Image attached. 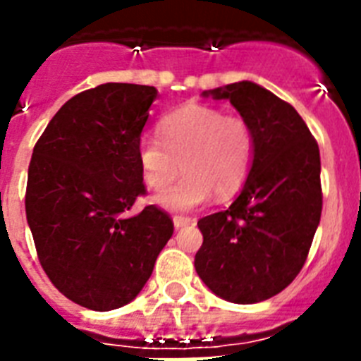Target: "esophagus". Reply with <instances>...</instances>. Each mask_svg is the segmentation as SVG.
Returning a JSON list of instances; mask_svg holds the SVG:
<instances>
[{
    "mask_svg": "<svg viewBox=\"0 0 361 361\" xmlns=\"http://www.w3.org/2000/svg\"><path fill=\"white\" fill-rule=\"evenodd\" d=\"M174 226L176 228H183V226H187V225H191L192 223V219L191 217H183V215H174Z\"/></svg>",
    "mask_w": 361,
    "mask_h": 361,
    "instance_id": "obj_1",
    "label": "esophagus"
}]
</instances>
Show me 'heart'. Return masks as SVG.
Masks as SVG:
<instances>
[{
    "label": "heart",
    "instance_id": "1",
    "mask_svg": "<svg viewBox=\"0 0 361 361\" xmlns=\"http://www.w3.org/2000/svg\"><path fill=\"white\" fill-rule=\"evenodd\" d=\"M161 138L138 140V164L147 187L161 191L185 170L176 185L155 202L174 212L198 208L212 191L226 198L243 185L255 155V133L241 116H225L215 106L191 103L159 121Z\"/></svg>",
    "mask_w": 361,
    "mask_h": 361
}]
</instances>
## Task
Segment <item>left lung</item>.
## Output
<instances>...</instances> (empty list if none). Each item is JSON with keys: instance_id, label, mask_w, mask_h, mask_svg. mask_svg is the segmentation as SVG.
I'll return each mask as SVG.
<instances>
[{"instance_id": "left-lung-1", "label": "left lung", "mask_w": 361, "mask_h": 361, "mask_svg": "<svg viewBox=\"0 0 361 361\" xmlns=\"http://www.w3.org/2000/svg\"><path fill=\"white\" fill-rule=\"evenodd\" d=\"M228 99L255 133V155L240 197L198 221L195 268L204 285L232 303L279 294L307 260L322 214L319 144L294 106L255 82L204 92Z\"/></svg>"}]
</instances>
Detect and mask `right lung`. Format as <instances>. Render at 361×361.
<instances>
[{
  "mask_svg": "<svg viewBox=\"0 0 361 361\" xmlns=\"http://www.w3.org/2000/svg\"><path fill=\"white\" fill-rule=\"evenodd\" d=\"M153 86L109 82L69 99L37 140L25 217L52 285L93 311L123 307L153 271L174 223L146 195L138 140Z\"/></svg>",
  "mask_w": 361,
  "mask_h": 361,
  "instance_id": "obj_1",
  "label": "right lung"
}]
</instances>
